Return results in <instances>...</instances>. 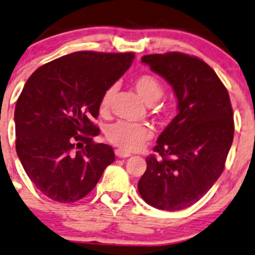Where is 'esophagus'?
Masks as SVG:
<instances>
[{
    "label": "esophagus",
    "mask_w": 255,
    "mask_h": 255,
    "mask_svg": "<svg viewBox=\"0 0 255 255\" xmlns=\"http://www.w3.org/2000/svg\"><path fill=\"white\" fill-rule=\"evenodd\" d=\"M115 154H116V157H119V158H128V157H130V155H131L129 152L122 151V149H116Z\"/></svg>",
    "instance_id": "esophagus-1"
}]
</instances>
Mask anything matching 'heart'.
Returning a JSON list of instances; mask_svg holds the SVG:
<instances>
[{
	"label": "heart",
	"mask_w": 255,
	"mask_h": 255,
	"mask_svg": "<svg viewBox=\"0 0 255 255\" xmlns=\"http://www.w3.org/2000/svg\"><path fill=\"white\" fill-rule=\"evenodd\" d=\"M133 87L141 100L148 106L158 102L164 95L161 83L154 76L147 73L137 76L133 81ZM113 96H114V88H109L101 100V112H108ZM106 135L109 142L118 146L122 151L133 152L140 149L147 141L151 140L152 130L146 125L120 121L109 126Z\"/></svg>",
	"instance_id": "1"
}]
</instances>
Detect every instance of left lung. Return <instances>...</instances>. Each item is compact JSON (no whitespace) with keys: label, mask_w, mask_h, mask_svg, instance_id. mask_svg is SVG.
Instances as JSON below:
<instances>
[{"label":"left lung","mask_w":255,"mask_h":255,"mask_svg":"<svg viewBox=\"0 0 255 255\" xmlns=\"http://www.w3.org/2000/svg\"><path fill=\"white\" fill-rule=\"evenodd\" d=\"M173 89L178 114L157 139V154L137 190L147 204L160 210H182L209 191L225 168L234 137L229 95L203 60L179 52L141 58Z\"/></svg>","instance_id":"left-lung-1"}]
</instances>
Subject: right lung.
Returning a JSON list of instances; mask_svg holds the SVG:
<instances>
[{"label":"right lung","instance_id":"1","mask_svg":"<svg viewBox=\"0 0 255 255\" xmlns=\"http://www.w3.org/2000/svg\"><path fill=\"white\" fill-rule=\"evenodd\" d=\"M133 59L131 52H75L40 66L26 82L14 114L16 153L47 197L60 203L85 197L115 160L112 147L93 141L100 129L91 119Z\"/></svg>","mask_w":255,"mask_h":255}]
</instances>
